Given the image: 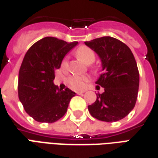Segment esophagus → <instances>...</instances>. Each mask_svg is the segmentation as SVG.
I'll return each mask as SVG.
<instances>
[{"label":"esophagus","instance_id":"obj_1","mask_svg":"<svg viewBox=\"0 0 158 158\" xmlns=\"http://www.w3.org/2000/svg\"><path fill=\"white\" fill-rule=\"evenodd\" d=\"M76 93L78 95H82L85 93V91H76Z\"/></svg>","mask_w":158,"mask_h":158}]
</instances>
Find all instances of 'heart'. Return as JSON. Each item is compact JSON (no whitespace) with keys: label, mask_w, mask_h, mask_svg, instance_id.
<instances>
[{"label":"heart","mask_w":158,"mask_h":158,"mask_svg":"<svg viewBox=\"0 0 158 158\" xmlns=\"http://www.w3.org/2000/svg\"><path fill=\"white\" fill-rule=\"evenodd\" d=\"M76 56L86 64L93 63L96 60V54L92 48L88 46L82 45L76 49ZM61 68H68V58L65 57L61 61ZM90 78L85 75H70L67 79V84L74 90H82L86 86Z\"/></svg>","instance_id":"obj_1"}]
</instances>
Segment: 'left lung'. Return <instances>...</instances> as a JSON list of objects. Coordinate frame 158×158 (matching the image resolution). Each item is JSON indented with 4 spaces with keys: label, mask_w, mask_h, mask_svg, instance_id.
<instances>
[{
    "label": "left lung",
    "mask_w": 158,
    "mask_h": 158,
    "mask_svg": "<svg viewBox=\"0 0 158 158\" xmlns=\"http://www.w3.org/2000/svg\"><path fill=\"white\" fill-rule=\"evenodd\" d=\"M85 44L101 58L103 73L96 84L98 89L99 85L104 88L88 110L99 121H120L132 111L138 98L139 73L133 54L114 37H102Z\"/></svg>",
    "instance_id": "1"
}]
</instances>
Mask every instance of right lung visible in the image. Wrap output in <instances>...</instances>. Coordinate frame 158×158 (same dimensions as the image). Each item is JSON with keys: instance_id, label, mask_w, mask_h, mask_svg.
I'll use <instances>...</instances> for the list:
<instances>
[{"instance_id": "right-lung-1", "label": "right lung", "mask_w": 158, "mask_h": 158, "mask_svg": "<svg viewBox=\"0 0 158 158\" xmlns=\"http://www.w3.org/2000/svg\"><path fill=\"white\" fill-rule=\"evenodd\" d=\"M77 44L47 37L35 43L25 54L19 73L18 94L25 112L35 121L53 123L67 112L75 92L59 89L54 84L55 70L60 68L64 56Z\"/></svg>"}]
</instances>
